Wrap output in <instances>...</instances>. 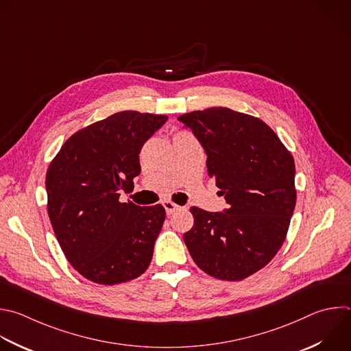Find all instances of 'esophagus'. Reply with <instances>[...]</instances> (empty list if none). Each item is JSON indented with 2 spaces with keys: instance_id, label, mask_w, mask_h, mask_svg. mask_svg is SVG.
Wrapping results in <instances>:
<instances>
[{
  "instance_id": "obj_1",
  "label": "esophagus",
  "mask_w": 351,
  "mask_h": 351,
  "mask_svg": "<svg viewBox=\"0 0 351 351\" xmlns=\"http://www.w3.org/2000/svg\"><path fill=\"white\" fill-rule=\"evenodd\" d=\"M162 205H164V208H165V212H167V215H172L175 210H178V209L180 208L179 205L173 204L172 201H164V202H162Z\"/></svg>"
}]
</instances>
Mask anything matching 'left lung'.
Segmentation results:
<instances>
[{
  "instance_id": "8db88e82",
  "label": "left lung",
  "mask_w": 351,
  "mask_h": 351,
  "mask_svg": "<svg viewBox=\"0 0 351 351\" xmlns=\"http://www.w3.org/2000/svg\"><path fill=\"white\" fill-rule=\"evenodd\" d=\"M206 154L208 176L228 206H191L184 244L206 274L240 281L263 269L281 248L296 204L295 162L262 120L227 107L191 111L178 119Z\"/></svg>"
}]
</instances>
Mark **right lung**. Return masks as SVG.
<instances>
[{
  "mask_svg": "<svg viewBox=\"0 0 351 351\" xmlns=\"http://www.w3.org/2000/svg\"><path fill=\"white\" fill-rule=\"evenodd\" d=\"M167 115L120 111L69 138L51 162L48 215L69 263L86 280L115 285L149 267L165 220L157 204L120 202L141 175L143 145Z\"/></svg>",
  "mask_w": 351,
  "mask_h": 351,
  "instance_id": "add662e5",
  "label": "right lung"
}]
</instances>
